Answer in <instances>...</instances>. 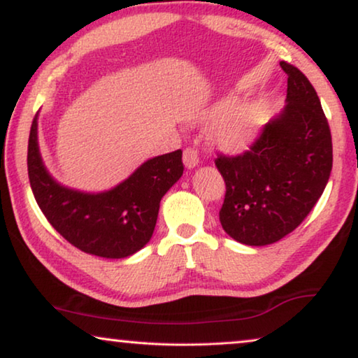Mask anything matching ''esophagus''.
Returning <instances> with one entry per match:
<instances>
[{"instance_id": "1", "label": "esophagus", "mask_w": 358, "mask_h": 358, "mask_svg": "<svg viewBox=\"0 0 358 358\" xmlns=\"http://www.w3.org/2000/svg\"><path fill=\"white\" fill-rule=\"evenodd\" d=\"M200 163V157H198V152L195 150V148H185L184 150V164L187 169H194L196 164Z\"/></svg>"}]
</instances>
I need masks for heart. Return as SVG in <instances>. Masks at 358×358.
<instances>
[{
    "instance_id": "b5f03b06",
    "label": "heart",
    "mask_w": 358,
    "mask_h": 358,
    "mask_svg": "<svg viewBox=\"0 0 358 358\" xmlns=\"http://www.w3.org/2000/svg\"><path fill=\"white\" fill-rule=\"evenodd\" d=\"M261 115L257 106L238 110L235 99L217 102L206 115L211 123H219L213 133V142L227 153L243 152L257 134Z\"/></svg>"
}]
</instances>
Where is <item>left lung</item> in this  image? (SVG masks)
Here are the masks:
<instances>
[{"label": "left lung", "instance_id": "1", "mask_svg": "<svg viewBox=\"0 0 358 358\" xmlns=\"http://www.w3.org/2000/svg\"><path fill=\"white\" fill-rule=\"evenodd\" d=\"M288 75L287 106L264 126L250 150L217 155L225 182L219 221L225 234L248 246L282 240L304 221L328 184L333 168L331 133L320 99L294 65Z\"/></svg>", "mask_w": 358, "mask_h": 358}]
</instances>
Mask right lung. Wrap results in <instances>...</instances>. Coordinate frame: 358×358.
<instances>
[{
  "mask_svg": "<svg viewBox=\"0 0 358 358\" xmlns=\"http://www.w3.org/2000/svg\"><path fill=\"white\" fill-rule=\"evenodd\" d=\"M29 179L40 210L57 232L81 251L107 259L134 255L150 241L163 195L184 173L182 150L150 158L113 189L87 194L60 185L43 163L38 118H33Z\"/></svg>",
  "mask_w": 358,
  "mask_h": 358,
  "instance_id": "1",
  "label": "right lung"
}]
</instances>
